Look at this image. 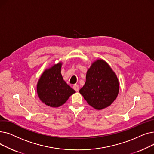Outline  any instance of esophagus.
<instances>
[{"label":"esophagus","instance_id":"esophagus-1","mask_svg":"<svg viewBox=\"0 0 154 154\" xmlns=\"http://www.w3.org/2000/svg\"><path fill=\"white\" fill-rule=\"evenodd\" d=\"M79 88H80L79 86L78 85H77V84H75V85H74V86H73V88H74V89L76 92H78L79 91Z\"/></svg>","mask_w":154,"mask_h":154}]
</instances>
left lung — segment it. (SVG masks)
Returning <instances> with one entry per match:
<instances>
[{"instance_id": "1", "label": "left lung", "mask_w": 154, "mask_h": 154, "mask_svg": "<svg viewBox=\"0 0 154 154\" xmlns=\"http://www.w3.org/2000/svg\"><path fill=\"white\" fill-rule=\"evenodd\" d=\"M119 91V80L115 72L106 61L99 59L87 70L85 83L79 92L91 106L102 110L116 99Z\"/></svg>"}]
</instances>
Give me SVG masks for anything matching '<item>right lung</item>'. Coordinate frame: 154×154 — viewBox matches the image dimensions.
Here are the masks:
<instances>
[{
    "instance_id": "1",
    "label": "right lung",
    "mask_w": 154,
    "mask_h": 154,
    "mask_svg": "<svg viewBox=\"0 0 154 154\" xmlns=\"http://www.w3.org/2000/svg\"><path fill=\"white\" fill-rule=\"evenodd\" d=\"M62 63L59 62L46 69L40 77L37 85L39 99L51 107H59L75 91L64 81L61 74Z\"/></svg>"
}]
</instances>
